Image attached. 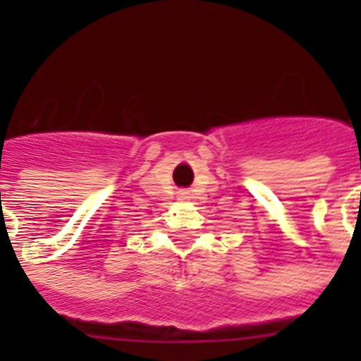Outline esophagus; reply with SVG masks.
<instances>
[{"label": "esophagus", "mask_w": 361, "mask_h": 361, "mask_svg": "<svg viewBox=\"0 0 361 361\" xmlns=\"http://www.w3.org/2000/svg\"><path fill=\"white\" fill-rule=\"evenodd\" d=\"M180 198H189V197H187V192H181V197Z\"/></svg>", "instance_id": "obj_1"}]
</instances>
